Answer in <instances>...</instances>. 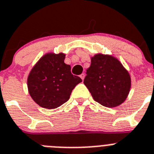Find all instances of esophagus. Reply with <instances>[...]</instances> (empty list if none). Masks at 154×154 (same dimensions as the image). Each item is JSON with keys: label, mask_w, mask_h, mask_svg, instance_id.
<instances>
[{"label": "esophagus", "mask_w": 154, "mask_h": 154, "mask_svg": "<svg viewBox=\"0 0 154 154\" xmlns=\"http://www.w3.org/2000/svg\"><path fill=\"white\" fill-rule=\"evenodd\" d=\"M80 77H81V78L82 79L83 81H84V79H85V73H82V74H81Z\"/></svg>", "instance_id": "34e87169"}]
</instances>
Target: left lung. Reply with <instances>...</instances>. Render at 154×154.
<instances>
[{
  "label": "left lung",
  "mask_w": 154,
  "mask_h": 154,
  "mask_svg": "<svg viewBox=\"0 0 154 154\" xmlns=\"http://www.w3.org/2000/svg\"><path fill=\"white\" fill-rule=\"evenodd\" d=\"M84 84L94 100L108 108L124 102L131 88V77L119 59L112 55L97 53L91 57Z\"/></svg>",
  "instance_id": "left-lung-1"
}]
</instances>
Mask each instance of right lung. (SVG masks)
Returning a JSON list of instances; mask_svg holds the SVG:
<instances>
[{
    "label": "right lung",
    "instance_id": "obj_1",
    "mask_svg": "<svg viewBox=\"0 0 154 154\" xmlns=\"http://www.w3.org/2000/svg\"><path fill=\"white\" fill-rule=\"evenodd\" d=\"M66 54L45 53L29 72L28 91L37 105L54 109L69 100L73 89L82 80L70 72V66L64 63Z\"/></svg>",
    "mask_w": 154,
    "mask_h": 154
}]
</instances>
